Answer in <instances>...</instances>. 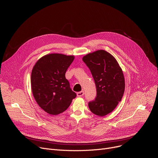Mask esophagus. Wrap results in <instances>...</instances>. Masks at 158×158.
Listing matches in <instances>:
<instances>
[{"label":"esophagus","instance_id":"esophagus-1","mask_svg":"<svg viewBox=\"0 0 158 158\" xmlns=\"http://www.w3.org/2000/svg\"><path fill=\"white\" fill-rule=\"evenodd\" d=\"M84 91H80V92H78L77 93V96L78 97H81L82 96H84Z\"/></svg>","mask_w":158,"mask_h":158}]
</instances>
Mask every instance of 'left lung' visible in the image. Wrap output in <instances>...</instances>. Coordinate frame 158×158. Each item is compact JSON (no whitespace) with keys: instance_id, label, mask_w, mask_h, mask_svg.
<instances>
[{"instance_id":"8db88e82","label":"left lung","mask_w":158,"mask_h":158,"mask_svg":"<svg viewBox=\"0 0 158 158\" xmlns=\"http://www.w3.org/2000/svg\"><path fill=\"white\" fill-rule=\"evenodd\" d=\"M82 60L91 72L97 91L95 100L89 102V108L93 114L104 116L122 99L125 89L123 72L114 57L104 50L89 53Z\"/></svg>"}]
</instances>
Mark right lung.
I'll return each mask as SVG.
<instances>
[{"label":"right lung","instance_id":"obj_1","mask_svg":"<svg viewBox=\"0 0 158 158\" xmlns=\"http://www.w3.org/2000/svg\"><path fill=\"white\" fill-rule=\"evenodd\" d=\"M74 59V56L49 54L40 58L33 67L31 83L34 98L51 115L65 111L76 97L65 77Z\"/></svg>","mask_w":158,"mask_h":158}]
</instances>
